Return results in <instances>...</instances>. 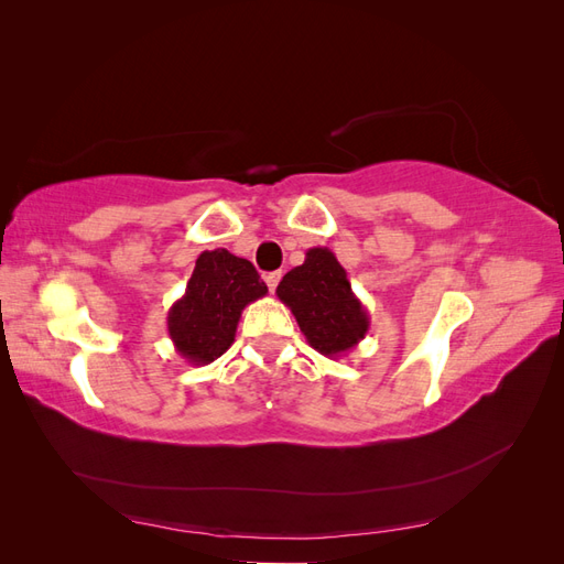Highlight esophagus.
Here are the masks:
<instances>
[{
  "label": "esophagus",
  "instance_id": "1",
  "mask_svg": "<svg viewBox=\"0 0 564 564\" xmlns=\"http://www.w3.org/2000/svg\"><path fill=\"white\" fill-rule=\"evenodd\" d=\"M280 280H282V272H280V270H275V272H268V275H265V284H268L270 292H275L278 284H280Z\"/></svg>",
  "mask_w": 564,
  "mask_h": 564
}]
</instances>
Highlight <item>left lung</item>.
I'll return each mask as SVG.
<instances>
[{"label":"left lung","instance_id":"left-lung-1","mask_svg":"<svg viewBox=\"0 0 564 564\" xmlns=\"http://www.w3.org/2000/svg\"><path fill=\"white\" fill-rule=\"evenodd\" d=\"M275 294L296 317L305 340L329 360L350 352L369 332L365 303L327 247L305 251V261L286 272Z\"/></svg>","mask_w":564,"mask_h":564}]
</instances>
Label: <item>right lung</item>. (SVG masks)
<instances>
[{
    "mask_svg": "<svg viewBox=\"0 0 564 564\" xmlns=\"http://www.w3.org/2000/svg\"><path fill=\"white\" fill-rule=\"evenodd\" d=\"M265 294V282L247 259L228 249L202 251L185 294L166 315L176 352L191 365H212L232 346L242 311Z\"/></svg>",
    "mask_w": 564,
    "mask_h": 564,
    "instance_id": "1",
    "label": "right lung"
}]
</instances>
